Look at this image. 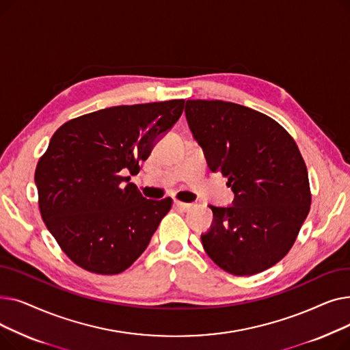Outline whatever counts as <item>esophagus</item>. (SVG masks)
I'll return each instance as SVG.
<instances>
[{"mask_svg": "<svg viewBox=\"0 0 350 350\" xmlns=\"http://www.w3.org/2000/svg\"><path fill=\"white\" fill-rule=\"evenodd\" d=\"M174 206H176L177 208L183 210V211H189L193 204H190V203H183V201H177V200H176V201H174Z\"/></svg>", "mask_w": 350, "mask_h": 350, "instance_id": "1", "label": "esophagus"}]
</instances>
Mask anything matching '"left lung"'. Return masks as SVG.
Wrapping results in <instances>:
<instances>
[{"label":"left lung","mask_w":350,"mask_h":350,"mask_svg":"<svg viewBox=\"0 0 350 350\" xmlns=\"http://www.w3.org/2000/svg\"><path fill=\"white\" fill-rule=\"evenodd\" d=\"M186 119L208 169L221 172L232 206L215 207L201 243L224 271L245 277L280 262L310 207L308 170L298 146L269 116L224 100H187Z\"/></svg>","instance_id":"8db88e82"}]
</instances>
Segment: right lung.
Masks as SVG:
<instances>
[{"mask_svg": "<svg viewBox=\"0 0 350 350\" xmlns=\"http://www.w3.org/2000/svg\"><path fill=\"white\" fill-rule=\"evenodd\" d=\"M185 109V99L113 106L64 123L35 170L44 223L78 267L120 273L150 243L173 200H147L131 176Z\"/></svg>", "mask_w": 350, "mask_h": 350, "instance_id": "right-lung-1", "label": "right lung"}]
</instances>
